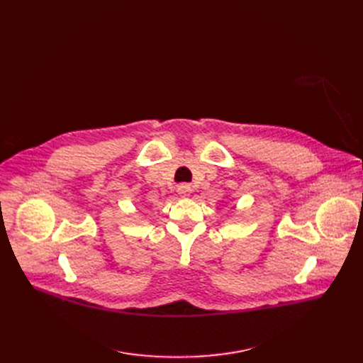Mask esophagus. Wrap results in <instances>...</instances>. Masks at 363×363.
Wrapping results in <instances>:
<instances>
[{
    "label": "esophagus",
    "instance_id": "34e87169",
    "mask_svg": "<svg viewBox=\"0 0 363 363\" xmlns=\"http://www.w3.org/2000/svg\"><path fill=\"white\" fill-rule=\"evenodd\" d=\"M177 191H178V194L181 196V197H188L189 194H191V186H189L188 184H181V185H178V188H177Z\"/></svg>",
    "mask_w": 363,
    "mask_h": 363
}]
</instances>
